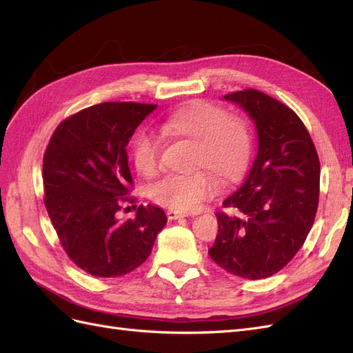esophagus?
<instances>
[{"instance_id": "34e87169", "label": "esophagus", "mask_w": 353, "mask_h": 353, "mask_svg": "<svg viewBox=\"0 0 353 353\" xmlns=\"http://www.w3.org/2000/svg\"><path fill=\"white\" fill-rule=\"evenodd\" d=\"M166 216H168L169 220H176V219L185 217V214L178 212V211H175V210H168V211H166Z\"/></svg>"}]
</instances>
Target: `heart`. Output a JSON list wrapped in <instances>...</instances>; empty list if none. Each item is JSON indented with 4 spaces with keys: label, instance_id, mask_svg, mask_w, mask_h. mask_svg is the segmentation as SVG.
<instances>
[{
    "label": "heart",
    "instance_id": "obj_1",
    "mask_svg": "<svg viewBox=\"0 0 353 353\" xmlns=\"http://www.w3.org/2000/svg\"><path fill=\"white\" fill-rule=\"evenodd\" d=\"M161 136L193 141L192 165L187 175H168L150 188L157 205L176 211H193L219 188L216 174L230 183L243 174L252 150L250 128L241 117L205 100H192L175 109L159 124ZM159 137L139 130L130 143V159L137 174L151 178L159 169Z\"/></svg>",
    "mask_w": 353,
    "mask_h": 353
}]
</instances>
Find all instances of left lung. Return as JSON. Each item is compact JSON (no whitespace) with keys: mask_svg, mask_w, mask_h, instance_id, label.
Returning <instances> with one entry per match:
<instances>
[{"mask_svg":"<svg viewBox=\"0 0 353 353\" xmlns=\"http://www.w3.org/2000/svg\"><path fill=\"white\" fill-rule=\"evenodd\" d=\"M248 112L257 130V154L238 190L217 212L219 234L208 250L234 276L271 277L303 247L319 203L321 163L294 110L253 88L226 94Z\"/></svg>","mask_w":353,"mask_h":353,"instance_id":"8db88e82","label":"left lung"}]
</instances>
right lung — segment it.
Returning <instances> with one entry per match:
<instances>
[{
	"mask_svg": "<svg viewBox=\"0 0 353 353\" xmlns=\"http://www.w3.org/2000/svg\"><path fill=\"white\" fill-rule=\"evenodd\" d=\"M157 105L106 101L58 124L43 156L45 205L61 247L77 268L96 277H121L151 254L166 214L139 205L119 220L133 178L127 143ZM136 206V205H134Z\"/></svg>",
	"mask_w": 353,
	"mask_h": 353,
	"instance_id": "obj_1",
	"label": "right lung"
}]
</instances>
